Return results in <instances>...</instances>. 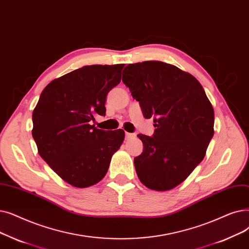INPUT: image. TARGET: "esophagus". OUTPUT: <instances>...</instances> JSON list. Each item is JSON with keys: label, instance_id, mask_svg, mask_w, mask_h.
Returning a JSON list of instances; mask_svg holds the SVG:
<instances>
[{"label": "esophagus", "instance_id": "esophagus-1", "mask_svg": "<svg viewBox=\"0 0 249 249\" xmlns=\"http://www.w3.org/2000/svg\"><path fill=\"white\" fill-rule=\"evenodd\" d=\"M134 137H135V134H134V133L125 132V138H126L127 140H130V139H132V138H134Z\"/></svg>", "mask_w": 249, "mask_h": 249}]
</instances>
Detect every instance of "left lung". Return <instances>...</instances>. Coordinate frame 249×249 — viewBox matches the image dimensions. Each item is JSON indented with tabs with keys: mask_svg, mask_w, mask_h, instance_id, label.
<instances>
[{
	"mask_svg": "<svg viewBox=\"0 0 249 249\" xmlns=\"http://www.w3.org/2000/svg\"><path fill=\"white\" fill-rule=\"evenodd\" d=\"M122 81L156 127L153 136L137 135L143 143L134 159L137 176L149 189L174 188L205 156L213 136V106L196 77L164 62L129 64Z\"/></svg>",
	"mask_w": 249,
	"mask_h": 249,
	"instance_id": "obj_1",
	"label": "left lung"
}]
</instances>
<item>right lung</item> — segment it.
I'll return each instance as SVG.
<instances>
[{
  "label": "right lung",
  "mask_w": 249,
  "mask_h": 249,
  "mask_svg": "<svg viewBox=\"0 0 249 249\" xmlns=\"http://www.w3.org/2000/svg\"><path fill=\"white\" fill-rule=\"evenodd\" d=\"M124 64L91 65L50 82L32 113V136L39 156L70 185L100 182L120 148L122 129L105 131L91 125L106 115L107 94L121 81Z\"/></svg>",
  "instance_id": "right-lung-1"
}]
</instances>
